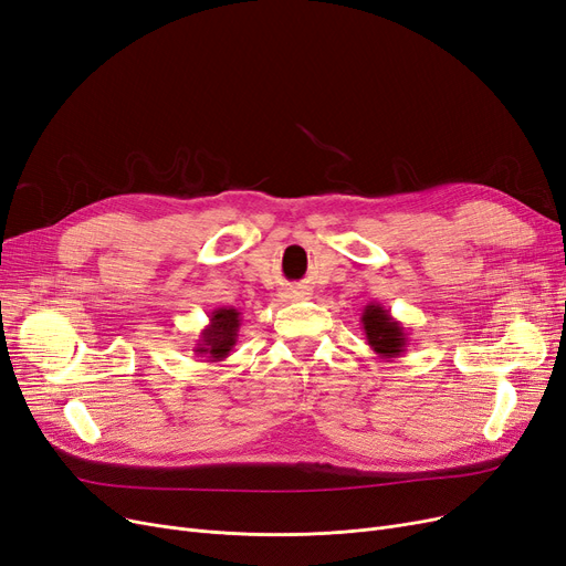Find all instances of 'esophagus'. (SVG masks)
<instances>
[{
    "instance_id": "esophagus-1",
    "label": "esophagus",
    "mask_w": 566,
    "mask_h": 566,
    "mask_svg": "<svg viewBox=\"0 0 566 566\" xmlns=\"http://www.w3.org/2000/svg\"><path fill=\"white\" fill-rule=\"evenodd\" d=\"M291 296H301V291H291Z\"/></svg>"
}]
</instances>
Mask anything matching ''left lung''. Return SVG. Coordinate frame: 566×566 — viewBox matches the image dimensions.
Returning a JSON list of instances; mask_svg holds the SVG:
<instances>
[{
    "mask_svg": "<svg viewBox=\"0 0 566 566\" xmlns=\"http://www.w3.org/2000/svg\"><path fill=\"white\" fill-rule=\"evenodd\" d=\"M361 326L370 349L380 359L401 357L408 347V333L401 322L391 317V312L380 303H368L361 312Z\"/></svg>",
    "mask_w": 566,
    "mask_h": 566,
    "instance_id": "1",
    "label": "left lung"
}]
</instances>
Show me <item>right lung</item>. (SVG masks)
I'll return each mask as SVG.
<instances>
[{"mask_svg": "<svg viewBox=\"0 0 566 566\" xmlns=\"http://www.w3.org/2000/svg\"><path fill=\"white\" fill-rule=\"evenodd\" d=\"M242 324V315L235 307H217L209 315V324L200 331L196 343V354L207 357V361H223L238 343V331Z\"/></svg>", "mask_w": 566, "mask_h": 566, "instance_id": "add662e5", "label": "right lung"}]
</instances>
